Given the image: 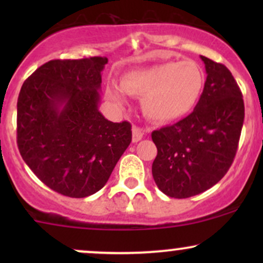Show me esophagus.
Masks as SVG:
<instances>
[{
  "mask_svg": "<svg viewBox=\"0 0 263 263\" xmlns=\"http://www.w3.org/2000/svg\"><path fill=\"white\" fill-rule=\"evenodd\" d=\"M143 135H144V132H143V129H142V128L136 127V126L132 127V142H134V143H136V142H138V141H141L142 138H143Z\"/></svg>",
  "mask_w": 263,
  "mask_h": 263,
  "instance_id": "obj_1",
  "label": "esophagus"
}]
</instances>
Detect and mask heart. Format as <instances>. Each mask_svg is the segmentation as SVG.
I'll return each mask as SVG.
<instances>
[{
  "label": "heart",
  "mask_w": 263,
  "mask_h": 263,
  "mask_svg": "<svg viewBox=\"0 0 263 263\" xmlns=\"http://www.w3.org/2000/svg\"><path fill=\"white\" fill-rule=\"evenodd\" d=\"M205 74L192 60L167 62L125 74L122 86L106 84V96L117 106H126V93L141 99L142 112L152 122L177 121L197 106L204 90Z\"/></svg>",
  "instance_id": "heart-1"
}]
</instances>
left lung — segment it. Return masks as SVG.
I'll return each instance as SVG.
<instances>
[{
    "label": "left lung",
    "mask_w": 263,
    "mask_h": 263,
    "mask_svg": "<svg viewBox=\"0 0 263 263\" xmlns=\"http://www.w3.org/2000/svg\"><path fill=\"white\" fill-rule=\"evenodd\" d=\"M206 81L194 111L152 132L157 157L153 179L161 192L183 199L205 192L225 176L242 129V93L225 65L200 55Z\"/></svg>",
    "instance_id": "left-lung-1"
}]
</instances>
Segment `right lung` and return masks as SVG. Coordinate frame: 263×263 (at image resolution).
I'll return each instance as SVG.
<instances>
[{
	"label": "right lung",
	"instance_id": "1",
	"mask_svg": "<svg viewBox=\"0 0 263 263\" xmlns=\"http://www.w3.org/2000/svg\"><path fill=\"white\" fill-rule=\"evenodd\" d=\"M107 58L50 60L23 83L17 144L33 173L65 197L95 194L132 140L131 123L99 111Z\"/></svg>",
	"mask_w": 263,
	"mask_h": 263
}]
</instances>
